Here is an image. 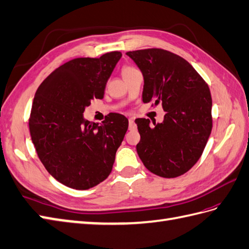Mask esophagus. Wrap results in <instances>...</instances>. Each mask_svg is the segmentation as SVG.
Listing matches in <instances>:
<instances>
[{
	"label": "esophagus",
	"instance_id": "1",
	"mask_svg": "<svg viewBox=\"0 0 249 249\" xmlns=\"http://www.w3.org/2000/svg\"><path fill=\"white\" fill-rule=\"evenodd\" d=\"M135 128H136V125H135L134 120H133L132 118L129 119V130H134Z\"/></svg>",
	"mask_w": 249,
	"mask_h": 249
}]
</instances>
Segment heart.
<instances>
[{
	"label": "heart",
	"instance_id": "b5f03b06",
	"mask_svg": "<svg viewBox=\"0 0 249 249\" xmlns=\"http://www.w3.org/2000/svg\"><path fill=\"white\" fill-rule=\"evenodd\" d=\"M136 71V69H135V68H133V66L126 65V66H124V68L123 69V75H124V76H125L126 74H129V72H131V71Z\"/></svg>",
	"mask_w": 249,
	"mask_h": 249
}]
</instances>
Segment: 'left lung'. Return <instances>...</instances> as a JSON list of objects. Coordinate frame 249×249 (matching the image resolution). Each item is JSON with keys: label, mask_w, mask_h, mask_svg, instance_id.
<instances>
[{"label": "left lung", "mask_w": 249, "mask_h": 249, "mask_svg": "<svg viewBox=\"0 0 249 249\" xmlns=\"http://www.w3.org/2000/svg\"><path fill=\"white\" fill-rule=\"evenodd\" d=\"M143 75V104L162 106L161 124L137 118L139 159L149 171L161 178L183 175L196 165L212 129L208 84L193 66L171 52L145 48L128 52Z\"/></svg>", "instance_id": "left-lung-1"}]
</instances>
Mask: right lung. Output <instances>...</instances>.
I'll list each match as a JSON object with an SVG mask.
<instances>
[{"mask_svg":"<svg viewBox=\"0 0 249 249\" xmlns=\"http://www.w3.org/2000/svg\"><path fill=\"white\" fill-rule=\"evenodd\" d=\"M121 57L76 58L60 65L40 84L29 131L41 162L53 178L72 189H89L110 175L129 120L110 113L101 124L84 120L92 99H102L107 79Z\"/></svg>","mask_w":249,"mask_h":249,"instance_id":"obj_1","label":"right lung"}]
</instances>
